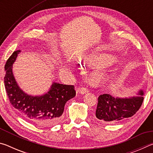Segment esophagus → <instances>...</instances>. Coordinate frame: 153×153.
<instances>
[{
	"label": "esophagus",
	"instance_id": "esophagus-1",
	"mask_svg": "<svg viewBox=\"0 0 153 153\" xmlns=\"http://www.w3.org/2000/svg\"><path fill=\"white\" fill-rule=\"evenodd\" d=\"M77 92L80 93V94H86L87 92H88L89 90L85 87H82V88H77Z\"/></svg>",
	"mask_w": 153,
	"mask_h": 153
}]
</instances>
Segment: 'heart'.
<instances>
[{"label": "heart", "mask_w": 153, "mask_h": 153, "mask_svg": "<svg viewBox=\"0 0 153 153\" xmlns=\"http://www.w3.org/2000/svg\"><path fill=\"white\" fill-rule=\"evenodd\" d=\"M109 58H107L106 57V56H94L92 57V61L93 63H94L97 65H107L108 62H109ZM69 71V68H67L66 67H63V68H62V72H63L65 74H67L68 73ZM95 79L98 80L99 79V77L97 76L95 77Z\"/></svg>", "instance_id": "b5f03b06"}]
</instances>
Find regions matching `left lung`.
Wrapping results in <instances>:
<instances>
[{
	"label": "left lung",
	"instance_id": "left-lung-1",
	"mask_svg": "<svg viewBox=\"0 0 153 153\" xmlns=\"http://www.w3.org/2000/svg\"><path fill=\"white\" fill-rule=\"evenodd\" d=\"M144 92L140 90L136 97L114 98L108 94L99 96L96 110V117L107 123H113L123 119L131 117L140 108L143 102Z\"/></svg>",
	"mask_w": 153,
	"mask_h": 153
}]
</instances>
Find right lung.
Masks as SVG:
<instances>
[{"mask_svg": "<svg viewBox=\"0 0 153 153\" xmlns=\"http://www.w3.org/2000/svg\"><path fill=\"white\" fill-rule=\"evenodd\" d=\"M20 52H13L4 65V82L9 101L25 120L40 127L55 126L61 120L65 103L76 94L74 86L53 82L43 95L33 97L25 93L13 74V64Z\"/></svg>", "mask_w": 153, "mask_h": 153, "instance_id": "right-lung-1", "label": "right lung"}]
</instances>
